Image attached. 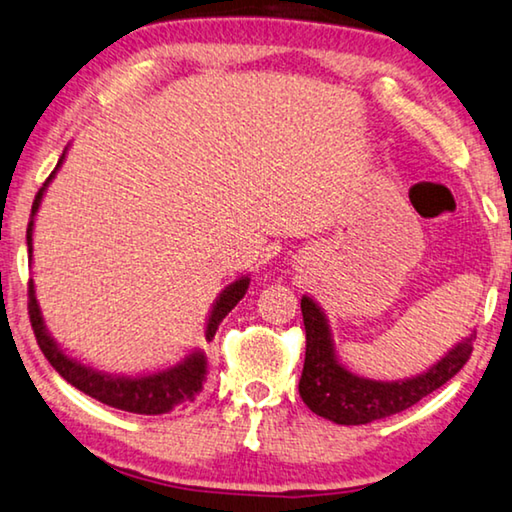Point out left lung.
Masks as SVG:
<instances>
[{"mask_svg": "<svg viewBox=\"0 0 512 512\" xmlns=\"http://www.w3.org/2000/svg\"><path fill=\"white\" fill-rule=\"evenodd\" d=\"M305 324V363L299 393L310 411L338 425H365L414 407L455 377L469 361L476 331L462 338L432 368L416 377L381 381L361 377L347 368L335 352L331 324L312 296H301Z\"/></svg>", "mask_w": 512, "mask_h": 512, "instance_id": "1", "label": "left lung"}]
</instances>
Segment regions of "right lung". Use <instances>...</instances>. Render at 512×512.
Instances as JSON below:
<instances>
[{
  "mask_svg": "<svg viewBox=\"0 0 512 512\" xmlns=\"http://www.w3.org/2000/svg\"><path fill=\"white\" fill-rule=\"evenodd\" d=\"M66 154H68V147L64 149V154H61L55 170H52V174L45 179L41 190L36 193V200L32 204V216H29V225H27L29 264H32V253H34L36 213L41 209L45 190H48L52 179H55L59 167L64 165ZM248 285H250V276L246 273V276L232 280L230 285L218 294V299L213 301L209 310L207 326H204V338H207V342L213 340V335H216L220 322L227 317V312H230L234 305L246 296ZM29 317H32L38 347H41V352L45 354V358H48L52 368H55L59 375L68 381V384L78 388V391L87 393L89 398H94L98 402L108 404V407L131 411V414H147V416L167 414V411H172L174 407L193 402L197 395L202 393L204 384H207L209 358L200 347L190 349V352L183 358H179L177 363L165 365V368H158L151 372H137V375L103 372L94 368V365L82 363L80 358L68 354L66 349L52 338L48 326H45L41 303L36 299L34 280H29Z\"/></svg>",
  "mask_w": 512,
  "mask_h": 512,
  "instance_id": "right-lung-1",
  "label": "right lung"
}]
</instances>
